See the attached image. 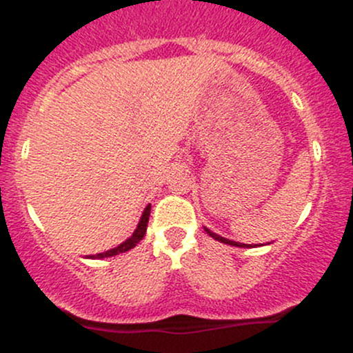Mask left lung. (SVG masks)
<instances>
[{
    "instance_id": "1",
    "label": "left lung",
    "mask_w": 353,
    "mask_h": 353,
    "mask_svg": "<svg viewBox=\"0 0 353 353\" xmlns=\"http://www.w3.org/2000/svg\"><path fill=\"white\" fill-rule=\"evenodd\" d=\"M205 230H208V234H209L210 237H214V239H216V241H219V242H224V244H229V245H236V247H250V245H247V244H241V242H234V241H229V239H224V237L217 236V234L210 232L209 229H205Z\"/></svg>"
}]
</instances>
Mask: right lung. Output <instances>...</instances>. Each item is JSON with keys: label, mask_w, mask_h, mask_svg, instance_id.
<instances>
[{"label": "right lung", "mask_w": 353, "mask_h": 353, "mask_svg": "<svg viewBox=\"0 0 353 353\" xmlns=\"http://www.w3.org/2000/svg\"><path fill=\"white\" fill-rule=\"evenodd\" d=\"M149 216H151V204L148 205L144 210L143 217H141L139 224H137V229L134 230V234H132L131 237L128 239V241H124L123 244L114 247V249L108 250V252H103V254H98V255H91L92 259H104V257H112V255H117V254H123V252H128V250H131L132 247H136L139 244L141 239L144 237L145 234V229H148V222H149Z\"/></svg>", "instance_id": "1"}]
</instances>
